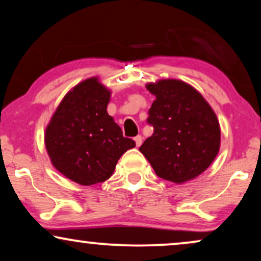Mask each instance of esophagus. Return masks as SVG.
Instances as JSON below:
<instances>
[{"mask_svg": "<svg viewBox=\"0 0 261 261\" xmlns=\"http://www.w3.org/2000/svg\"><path fill=\"white\" fill-rule=\"evenodd\" d=\"M134 141H135V144H137V147H140L141 144H142V137H141V135H138V137H135Z\"/></svg>", "mask_w": 261, "mask_h": 261, "instance_id": "esophagus-1", "label": "esophagus"}]
</instances>
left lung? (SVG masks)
<instances>
[{
    "mask_svg": "<svg viewBox=\"0 0 261 261\" xmlns=\"http://www.w3.org/2000/svg\"><path fill=\"white\" fill-rule=\"evenodd\" d=\"M146 89L155 96L147 119L154 132L139 151L163 179L176 184L195 179L219 154L221 128L215 112L180 80H158Z\"/></svg>",
    "mask_w": 261,
    "mask_h": 261,
    "instance_id": "8db88e82",
    "label": "left lung"
}]
</instances>
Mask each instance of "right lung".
Masks as SVG:
<instances>
[{
    "label": "right lung",
    "mask_w": 261,
    "mask_h": 261,
    "mask_svg": "<svg viewBox=\"0 0 261 261\" xmlns=\"http://www.w3.org/2000/svg\"><path fill=\"white\" fill-rule=\"evenodd\" d=\"M112 90L98 77L82 81L64 96L45 129L52 165L83 187L112 176L121 155L135 147L107 112Z\"/></svg>",
    "instance_id": "obj_1"
}]
</instances>
